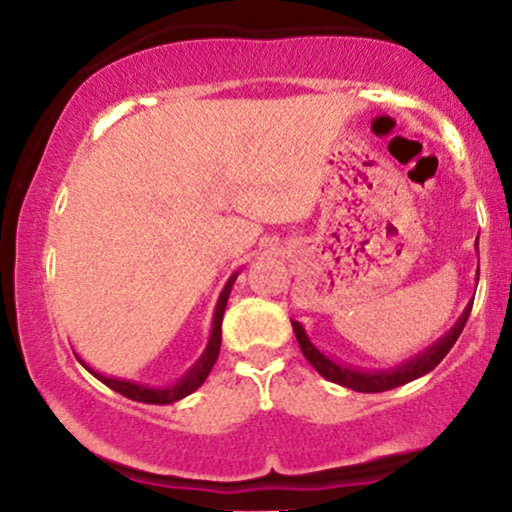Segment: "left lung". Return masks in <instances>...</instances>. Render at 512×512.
Listing matches in <instances>:
<instances>
[{"label": "left lung", "instance_id": "1", "mask_svg": "<svg viewBox=\"0 0 512 512\" xmlns=\"http://www.w3.org/2000/svg\"><path fill=\"white\" fill-rule=\"evenodd\" d=\"M477 252H479V238H477ZM477 281H479V276H477ZM469 313H472V303H467V308H464L460 320H457L455 325H452L436 344L428 346V349L421 351L419 356L409 358V361L399 363V366L387 368V370L351 368L342 361H334V358L325 356L313 342H310V337L305 334L301 322L291 320V325H293V332H296L298 346H301L303 356L308 358L310 366H313L317 373L322 375V378L332 380V383L349 387V390H356V392H385V390H395V387H399V385H407V383H411V380L431 373V370L436 368L445 356H448L452 344L457 342V337L462 334L464 325H467Z\"/></svg>", "mask_w": 512, "mask_h": 512}]
</instances>
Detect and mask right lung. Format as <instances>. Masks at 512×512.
<instances>
[{
  "label": "right lung",
  "mask_w": 512,
  "mask_h": 512,
  "mask_svg": "<svg viewBox=\"0 0 512 512\" xmlns=\"http://www.w3.org/2000/svg\"><path fill=\"white\" fill-rule=\"evenodd\" d=\"M238 272L231 276V279L226 281V286H223L219 301H216V308H214V322H211V334H209V342H207V349H204V354L197 358V363L187 370L185 375L178 380V383L173 385H166V387H149V385H142V383H134V380H122V378H113V375H103L98 373V370H93L88 366L86 361H81L79 356V363L84 366L88 373L93 375V378L101 380L103 385H108L110 390L120 392L122 397L127 399H134V402H144V404H173L178 402V399L192 395V392L197 390L199 385L207 380V375L211 373V368H214L216 358H219V349H221V322H223V310H226V303H228V296H231V289H233V281H236Z\"/></svg>",
  "instance_id": "1"
}]
</instances>
